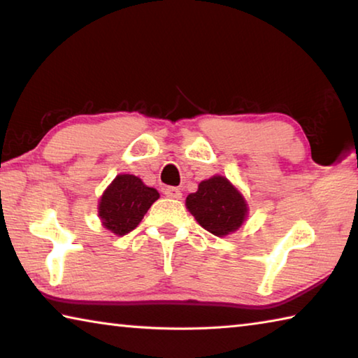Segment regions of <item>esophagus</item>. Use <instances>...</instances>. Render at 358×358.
Here are the masks:
<instances>
[{"instance_id": "esophagus-1", "label": "esophagus", "mask_w": 358, "mask_h": 358, "mask_svg": "<svg viewBox=\"0 0 358 358\" xmlns=\"http://www.w3.org/2000/svg\"><path fill=\"white\" fill-rule=\"evenodd\" d=\"M164 194L171 199H181V196H183L178 187H173V186H167L164 189Z\"/></svg>"}]
</instances>
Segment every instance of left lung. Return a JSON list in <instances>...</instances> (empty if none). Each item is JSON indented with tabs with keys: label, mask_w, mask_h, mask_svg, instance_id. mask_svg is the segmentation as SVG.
I'll return each instance as SVG.
<instances>
[{
	"label": "left lung",
	"mask_w": 358,
	"mask_h": 358,
	"mask_svg": "<svg viewBox=\"0 0 358 358\" xmlns=\"http://www.w3.org/2000/svg\"><path fill=\"white\" fill-rule=\"evenodd\" d=\"M186 208L205 230L216 237L235 232L248 215L245 197L221 175L201 181L199 189L186 197Z\"/></svg>",
	"instance_id": "8db88e82"
}]
</instances>
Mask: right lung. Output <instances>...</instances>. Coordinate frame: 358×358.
I'll return each mask as SVG.
<instances>
[{
    "mask_svg": "<svg viewBox=\"0 0 358 358\" xmlns=\"http://www.w3.org/2000/svg\"><path fill=\"white\" fill-rule=\"evenodd\" d=\"M159 199L155 187L129 173H120L102 194L98 213L102 226L115 235H126L134 230L145 213Z\"/></svg>",
    "mask_w": 358,
    "mask_h": 358,
    "instance_id": "1",
    "label": "right lung"
}]
</instances>
